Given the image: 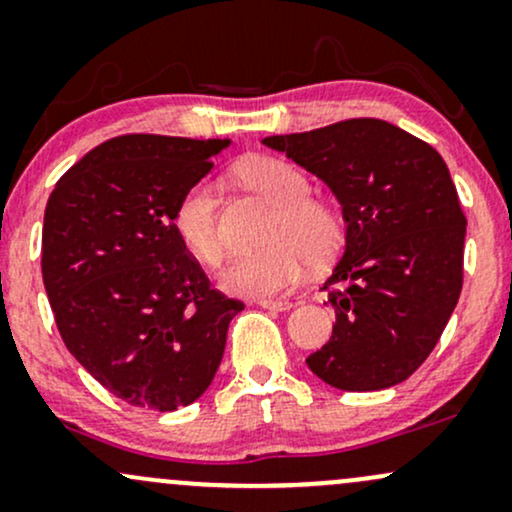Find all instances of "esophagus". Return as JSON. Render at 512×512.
<instances>
[{
  "instance_id": "obj_1",
  "label": "esophagus",
  "mask_w": 512,
  "mask_h": 512,
  "mask_svg": "<svg viewBox=\"0 0 512 512\" xmlns=\"http://www.w3.org/2000/svg\"><path fill=\"white\" fill-rule=\"evenodd\" d=\"M256 304L263 306V309H273V311H287L294 306L292 302H287V299H258Z\"/></svg>"
}]
</instances>
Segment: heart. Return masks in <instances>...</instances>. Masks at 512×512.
I'll list each match as a JSON object with an SVG mask.
<instances>
[{
	"instance_id": "b5f03b06",
	"label": "heart",
	"mask_w": 512,
	"mask_h": 512,
	"mask_svg": "<svg viewBox=\"0 0 512 512\" xmlns=\"http://www.w3.org/2000/svg\"><path fill=\"white\" fill-rule=\"evenodd\" d=\"M239 179L273 203L266 251L237 258L222 275V287L244 297H275L304 278L306 263L321 268L345 244V220L330 203L311 196L302 170L280 158H254L239 167ZM174 230L189 254L208 268H218L227 242L220 225L218 186L208 179L191 186L174 210Z\"/></svg>"
}]
</instances>
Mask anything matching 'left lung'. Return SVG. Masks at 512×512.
<instances>
[{
	"label": "left lung",
	"mask_w": 512,
	"mask_h": 512,
	"mask_svg": "<svg viewBox=\"0 0 512 512\" xmlns=\"http://www.w3.org/2000/svg\"><path fill=\"white\" fill-rule=\"evenodd\" d=\"M338 196L347 246L323 290L333 335L306 364L328 386L364 393L426 362L462 292L467 218L429 143L383 119L268 136Z\"/></svg>",
	"instance_id": "obj_1"
}]
</instances>
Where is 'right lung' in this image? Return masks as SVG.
I'll return each mask as SVG.
<instances>
[{
	"label": "right lung",
	"instance_id": "add662e5",
	"mask_svg": "<svg viewBox=\"0 0 512 512\" xmlns=\"http://www.w3.org/2000/svg\"><path fill=\"white\" fill-rule=\"evenodd\" d=\"M230 141L126 134L59 179L42 225V282L66 350L134 407L201 398L244 304L210 285L174 210Z\"/></svg>",
	"mask_w": 512,
	"mask_h": 512
}]
</instances>
